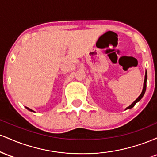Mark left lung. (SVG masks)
<instances>
[{"instance_id": "left-lung-1", "label": "left lung", "mask_w": 157, "mask_h": 157, "mask_svg": "<svg viewBox=\"0 0 157 157\" xmlns=\"http://www.w3.org/2000/svg\"><path fill=\"white\" fill-rule=\"evenodd\" d=\"M147 71H145V80H144V84H143V89H142V93L140 94V95L137 97V99H136V100H135L134 102H133L130 105L128 106V107H127L125 109V110L127 109H132L133 107L135 105V104L136 103V102H138L139 101H140V100L142 98V97L144 96V94H145V91H146V82H147Z\"/></svg>"}]
</instances>
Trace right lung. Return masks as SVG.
<instances>
[{
	"instance_id": "add662e5",
	"label": "right lung",
	"mask_w": 157,
	"mask_h": 157,
	"mask_svg": "<svg viewBox=\"0 0 157 157\" xmlns=\"http://www.w3.org/2000/svg\"><path fill=\"white\" fill-rule=\"evenodd\" d=\"M26 109L27 110H29V111H32V112H35V111H32V109H30L29 108H28V107H26Z\"/></svg>"
}]
</instances>
